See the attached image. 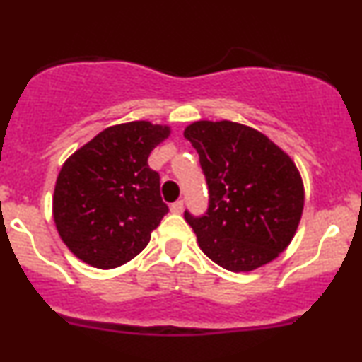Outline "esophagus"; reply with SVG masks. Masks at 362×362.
Returning <instances> with one entry per match:
<instances>
[{
  "label": "esophagus",
  "mask_w": 362,
  "mask_h": 362,
  "mask_svg": "<svg viewBox=\"0 0 362 362\" xmlns=\"http://www.w3.org/2000/svg\"><path fill=\"white\" fill-rule=\"evenodd\" d=\"M170 211H172L173 214H182V211H184V200H177V202H173L172 206H170Z\"/></svg>",
  "instance_id": "esophagus-1"
}]
</instances>
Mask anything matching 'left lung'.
I'll use <instances>...</instances> for the list:
<instances>
[{
    "mask_svg": "<svg viewBox=\"0 0 362 362\" xmlns=\"http://www.w3.org/2000/svg\"><path fill=\"white\" fill-rule=\"evenodd\" d=\"M184 136L197 150L209 187L206 216L184 214L200 250L236 273L278 258L305 202L293 160L267 134L233 121H195Z\"/></svg>",
    "mask_w": 362,
    "mask_h": 362,
    "instance_id": "1",
    "label": "left lung"
}]
</instances>
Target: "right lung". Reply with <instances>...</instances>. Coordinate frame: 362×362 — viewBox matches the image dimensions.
I'll use <instances>...</instances> for the list:
<instances>
[{"mask_svg": "<svg viewBox=\"0 0 362 362\" xmlns=\"http://www.w3.org/2000/svg\"><path fill=\"white\" fill-rule=\"evenodd\" d=\"M170 132L150 121L115 124L65 160L55 182L54 221L84 263L117 268L150 243L168 207L148 156Z\"/></svg>", "mask_w": 362, "mask_h": 362, "instance_id": "right-lung-1", "label": "right lung"}]
</instances>
